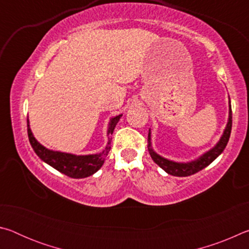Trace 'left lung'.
Wrapping results in <instances>:
<instances>
[{"label":"left lung","mask_w":249,"mask_h":249,"mask_svg":"<svg viewBox=\"0 0 249 249\" xmlns=\"http://www.w3.org/2000/svg\"><path fill=\"white\" fill-rule=\"evenodd\" d=\"M231 101H230V113H229V122L224 129L221 140L218 141L217 144L213 147L212 149L206 151L205 154L200 156L199 158L193 160L190 162H175L171 160H168L166 158L161 157L158 154H156L154 149L151 148V142H150V129L148 133V151L150 157L153 158L154 161L165 170L167 174L176 177H188L191 175L196 174L197 171L204 169L205 167H208L211 162L214 161L218 156H220L223 150L225 149V147L229 142L230 136H231Z\"/></svg>","instance_id":"obj_1"}]
</instances>
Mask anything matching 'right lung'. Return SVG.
<instances>
[{"instance_id": "right-lung-1", "label": "right lung", "mask_w": 249, "mask_h": 249, "mask_svg": "<svg viewBox=\"0 0 249 249\" xmlns=\"http://www.w3.org/2000/svg\"><path fill=\"white\" fill-rule=\"evenodd\" d=\"M121 116L122 114L115 117H112L111 121H109L107 129V135L109 137L107 145L104 148V150L101 151L99 154L77 156L46 148V147L39 144L36 138L34 137L32 130L29 128V122L27 120V133L29 142H31V145L36 155L38 156L43 161L48 163L49 166H52L59 172H61V174L74 179L87 178V177L95 174L104 163L105 157H107L109 149H111V135L113 134V130H114L116 124L119 123Z\"/></svg>"}]
</instances>
